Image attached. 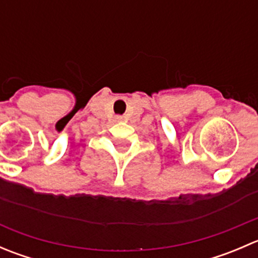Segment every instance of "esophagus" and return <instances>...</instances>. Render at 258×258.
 Instances as JSON below:
<instances>
[{"instance_id":"obj_1","label":"esophagus","mask_w":258,"mask_h":258,"mask_svg":"<svg viewBox=\"0 0 258 258\" xmlns=\"http://www.w3.org/2000/svg\"><path fill=\"white\" fill-rule=\"evenodd\" d=\"M116 119H117V121H123L124 117H122V116H117V117H116Z\"/></svg>"}]
</instances>
